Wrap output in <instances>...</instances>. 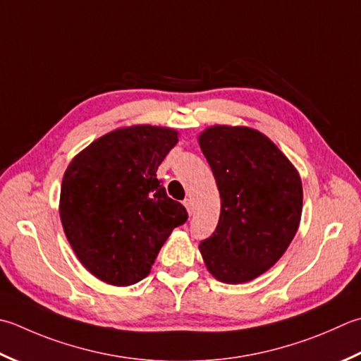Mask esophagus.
<instances>
[{"label": "esophagus", "instance_id": "1", "mask_svg": "<svg viewBox=\"0 0 361 361\" xmlns=\"http://www.w3.org/2000/svg\"><path fill=\"white\" fill-rule=\"evenodd\" d=\"M183 204H185V208L188 211L189 216H192V211H194V207H192V200L190 199H185V202H183Z\"/></svg>", "mask_w": 361, "mask_h": 361}]
</instances>
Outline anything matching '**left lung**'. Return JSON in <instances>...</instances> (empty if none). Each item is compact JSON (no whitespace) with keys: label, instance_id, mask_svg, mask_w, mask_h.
<instances>
[{"label":"left lung","instance_id":"obj_1","mask_svg":"<svg viewBox=\"0 0 361 361\" xmlns=\"http://www.w3.org/2000/svg\"><path fill=\"white\" fill-rule=\"evenodd\" d=\"M199 145L221 194L216 231L199 245L203 263L222 283H245L269 271L298 233L300 175L269 137L249 126H208Z\"/></svg>","mask_w":361,"mask_h":361}]
</instances>
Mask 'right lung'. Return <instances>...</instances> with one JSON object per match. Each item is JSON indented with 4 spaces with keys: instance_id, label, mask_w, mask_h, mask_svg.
I'll list each match as a JSON object with an SVG mask.
<instances>
[{
    "instance_id": "right-lung-1",
    "label": "right lung",
    "mask_w": 361,
    "mask_h": 361,
    "mask_svg": "<svg viewBox=\"0 0 361 361\" xmlns=\"http://www.w3.org/2000/svg\"><path fill=\"white\" fill-rule=\"evenodd\" d=\"M178 142L167 126H122L70 161L59 216L76 258L108 285L130 286L150 274L161 247L185 224L186 208L157 178Z\"/></svg>"
}]
</instances>
